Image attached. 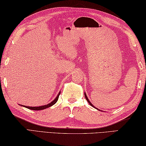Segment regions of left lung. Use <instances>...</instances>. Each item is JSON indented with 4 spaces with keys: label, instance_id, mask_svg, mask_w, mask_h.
Returning <instances> with one entry per match:
<instances>
[{
    "label": "left lung",
    "instance_id": "left-lung-1",
    "mask_svg": "<svg viewBox=\"0 0 146 146\" xmlns=\"http://www.w3.org/2000/svg\"><path fill=\"white\" fill-rule=\"evenodd\" d=\"M84 96H85V98H86V100L88 101V102L89 104H90V105L91 106H92V107H94V108H95L96 109H97V110H98V111H101V110H100V109H97V108H96V107L94 106H93V104H92V103H91V102L89 100V99L88 98V97H87V96H86V93H84Z\"/></svg>",
    "mask_w": 146,
    "mask_h": 146
}]
</instances>
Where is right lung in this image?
<instances>
[{
  "label": "right lung",
  "mask_w": 146,
  "mask_h": 146,
  "mask_svg": "<svg viewBox=\"0 0 146 146\" xmlns=\"http://www.w3.org/2000/svg\"><path fill=\"white\" fill-rule=\"evenodd\" d=\"M60 92L58 93V94L56 96V97L54 99V100L51 102L49 103L48 104H46V105L44 106H38V107H30V106H23V105H20V104H19V105L21 106H23L24 107H26V108L29 109H31V110H34V111H39V110H42V109H47L48 107H51L52 106H53L54 104H55L56 102L58 100V97H59V95H60Z\"/></svg>",
  "instance_id": "add662e5"
}]
</instances>
